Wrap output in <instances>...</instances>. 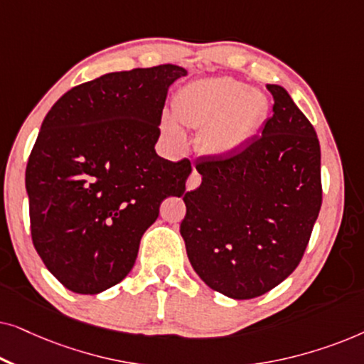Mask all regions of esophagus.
Here are the masks:
<instances>
[{"label": "esophagus", "mask_w": 364, "mask_h": 364, "mask_svg": "<svg viewBox=\"0 0 364 364\" xmlns=\"http://www.w3.org/2000/svg\"><path fill=\"white\" fill-rule=\"evenodd\" d=\"M200 182H202L200 173H198L196 168H193L192 173L187 178V191H196V188L200 186Z\"/></svg>", "instance_id": "1"}]
</instances>
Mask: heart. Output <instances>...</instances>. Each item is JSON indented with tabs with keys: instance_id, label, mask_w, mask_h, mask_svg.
I'll return each mask as SVG.
<instances>
[{
	"instance_id": "heart-1",
	"label": "heart",
	"mask_w": 364,
	"mask_h": 364,
	"mask_svg": "<svg viewBox=\"0 0 364 364\" xmlns=\"http://www.w3.org/2000/svg\"><path fill=\"white\" fill-rule=\"evenodd\" d=\"M268 102L260 91L233 77L192 81L176 92L172 114L162 116V129L172 141H186L182 127L200 129L198 144L208 156L227 157L240 151L258 131Z\"/></svg>"
}]
</instances>
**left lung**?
Returning <instances> with one entry per match:
<instances>
[{
	"label": "left lung",
	"instance_id": "8db88e82",
	"mask_svg": "<svg viewBox=\"0 0 364 364\" xmlns=\"http://www.w3.org/2000/svg\"><path fill=\"white\" fill-rule=\"evenodd\" d=\"M267 89L275 102L262 136L232 156L197 162L200 187L183 196L191 265L233 300L260 296L291 275L321 207L315 129L285 89Z\"/></svg>",
	"mask_w": 364,
	"mask_h": 364
}]
</instances>
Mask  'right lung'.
<instances>
[{"mask_svg": "<svg viewBox=\"0 0 364 364\" xmlns=\"http://www.w3.org/2000/svg\"><path fill=\"white\" fill-rule=\"evenodd\" d=\"M176 64L109 73L68 91L46 114L26 166L31 237L68 290L97 295L136 263L164 198L192 166L156 152Z\"/></svg>", "mask_w": 364, "mask_h": 364, "instance_id": "add662e5", "label": "right lung"}]
</instances>
